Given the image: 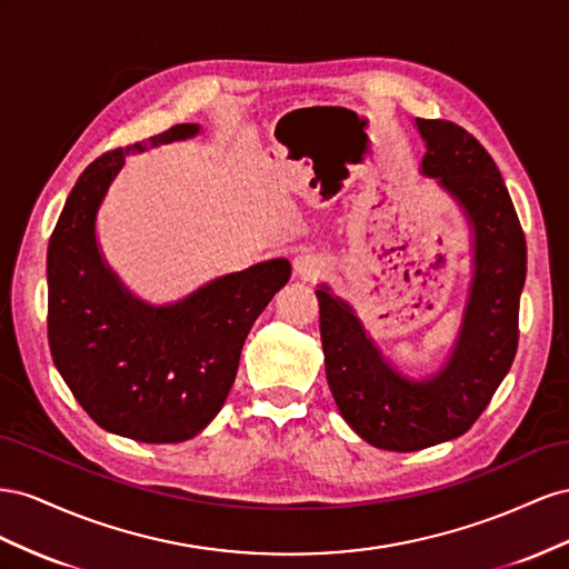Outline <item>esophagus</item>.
Masks as SVG:
<instances>
[{
	"instance_id": "esophagus-1",
	"label": "esophagus",
	"mask_w": 569,
	"mask_h": 569,
	"mask_svg": "<svg viewBox=\"0 0 569 569\" xmlns=\"http://www.w3.org/2000/svg\"><path fill=\"white\" fill-rule=\"evenodd\" d=\"M323 267H327L323 264V259L315 252H302L293 259V271L305 281H312V279H317V276H321Z\"/></svg>"
}]
</instances>
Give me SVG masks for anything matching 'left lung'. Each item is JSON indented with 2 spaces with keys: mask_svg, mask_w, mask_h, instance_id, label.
I'll return each mask as SVG.
<instances>
[{
  "mask_svg": "<svg viewBox=\"0 0 569 569\" xmlns=\"http://www.w3.org/2000/svg\"><path fill=\"white\" fill-rule=\"evenodd\" d=\"M421 173L458 202L472 236V281L448 362L415 379L388 362L352 307L319 286L327 381L340 415L367 443L410 452L462 436L491 402L517 352L527 279L522 226L491 154L452 121L415 119Z\"/></svg>",
  "mask_w": 569,
  "mask_h": 569,
  "instance_id": "8db88e82",
  "label": "left lung"
}]
</instances>
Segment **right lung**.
Wrapping results in <instances>:
<instances>
[{
	"label": "right lung",
	"mask_w": 569,
	"mask_h": 569,
	"mask_svg": "<svg viewBox=\"0 0 569 569\" xmlns=\"http://www.w3.org/2000/svg\"><path fill=\"white\" fill-rule=\"evenodd\" d=\"M178 123L94 159L80 173L47 248V336L61 379L102 429L140 443H181L223 408L254 319L290 279L267 259L150 305L133 296L97 242V212L128 152L200 136Z\"/></svg>",
	"instance_id": "add662e5"
}]
</instances>
